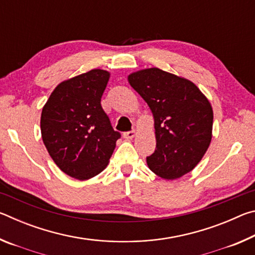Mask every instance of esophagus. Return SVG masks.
<instances>
[{"label": "esophagus", "instance_id": "34e87169", "mask_svg": "<svg viewBox=\"0 0 255 255\" xmlns=\"http://www.w3.org/2000/svg\"><path fill=\"white\" fill-rule=\"evenodd\" d=\"M136 131L135 130H130V131H126L124 132V137L127 138V139H131V138L135 137Z\"/></svg>", "mask_w": 255, "mask_h": 255}]
</instances>
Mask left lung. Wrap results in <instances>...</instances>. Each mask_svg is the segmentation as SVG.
<instances>
[{
	"instance_id": "1",
	"label": "left lung",
	"mask_w": 255,
	"mask_h": 255,
	"mask_svg": "<svg viewBox=\"0 0 255 255\" xmlns=\"http://www.w3.org/2000/svg\"><path fill=\"white\" fill-rule=\"evenodd\" d=\"M154 117L156 148L146 162L165 180L192 171L208 149L213 132V108L191 81L153 67L128 76Z\"/></svg>"
}]
</instances>
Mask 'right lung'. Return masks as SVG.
<instances>
[{
  "mask_svg": "<svg viewBox=\"0 0 255 255\" xmlns=\"http://www.w3.org/2000/svg\"><path fill=\"white\" fill-rule=\"evenodd\" d=\"M110 73L91 70L56 86L42 108V141L60 170L88 180L106 169L120 132L101 107Z\"/></svg>",
  "mask_w": 255,
  "mask_h": 255,
  "instance_id": "right-lung-1",
  "label": "right lung"
}]
</instances>
